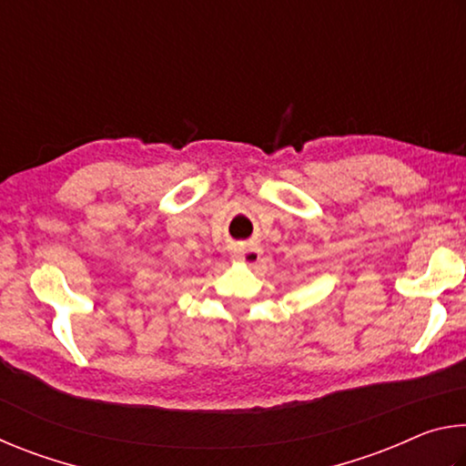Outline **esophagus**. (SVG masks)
<instances>
[{"label":"esophagus","instance_id":"esophagus-1","mask_svg":"<svg viewBox=\"0 0 466 466\" xmlns=\"http://www.w3.org/2000/svg\"><path fill=\"white\" fill-rule=\"evenodd\" d=\"M261 248L258 247H242V248H236L234 252H232V258L234 261H238V263H247V265H255L258 258H261Z\"/></svg>","mask_w":466,"mask_h":466}]
</instances>
